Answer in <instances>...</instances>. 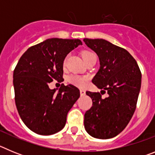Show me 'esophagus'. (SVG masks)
I'll return each mask as SVG.
<instances>
[{"label": "esophagus", "instance_id": "obj_1", "mask_svg": "<svg viewBox=\"0 0 155 155\" xmlns=\"http://www.w3.org/2000/svg\"><path fill=\"white\" fill-rule=\"evenodd\" d=\"M85 90L84 89H81L80 90V94H81V95H84V94H85Z\"/></svg>", "mask_w": 155, "mask_h": 155}]
</instances>
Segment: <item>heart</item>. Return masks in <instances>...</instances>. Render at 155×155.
Segmentation results:
<instances>
[{
	"label": "heart",
	"instance_id": "b5f03b06",
	"mask_svg": "<svg viewBox=\"0 0 155 155\" xmlns=\"http://www.w3.org/2000/svg\"><path fill=\"white\" fill-rule=\"evenodd\" d=\"M82 57L84 58V61L87 62L90 58L93 57H95L94 53L89 51H84L82 53ZM66 62V61H65ZM69 81L74 85H76L78 87H83L86 84V78H81L78 76H71L69 78Z\"/></svg>",
	"mask_w": 155,
	"mask_h": 155
}]
</instances>
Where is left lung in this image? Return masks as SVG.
<instances>
[{"label":"left lung","mask_w":155,"mask_h":155,"mask_svg":"<svg viewBox=\"0 0 155 155\" xmlns=\"http://www.w3.org/2000/svg\"><path fill=\"white\" fill-rule=\"evenodd\" d=\"M83 41L99 59V70L91 81L102 89L101 93L86 91L92 106L84 114V128L94 138H113L125 129L136 109L141 73L135 59L124 48L102 39ZM105 91L109 95L102 99Z\"/></svg>","instance_id":"left-lung-1"}]
</instances>
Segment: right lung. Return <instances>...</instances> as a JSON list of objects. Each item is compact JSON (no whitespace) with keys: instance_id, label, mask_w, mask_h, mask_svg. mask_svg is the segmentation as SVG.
Masks as SVG:
<instances>
[{"instance_id":"1","label":"right lung","mask_w":155,"mask_h":155,"mask_svg":"<svg viewBox=\"0 0 155 155\" xmlns=\"http://www.w3.org/2000/svg\"><path fill=\"white\" fill-rule=\"evenodd\" d=\"M82 45L80 39L52 38L23 53L13 74L15 100L18 114L35 134L51 135L64 127L70 109L80 97L77 87L61 84L58 91L49 83L64 81L65 57Z\"/></svg>"}]
</instances>
